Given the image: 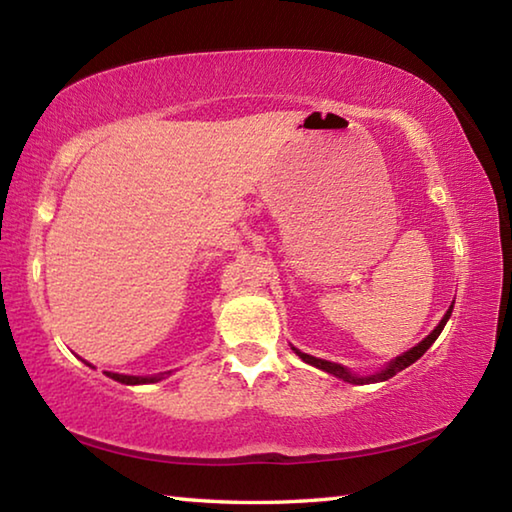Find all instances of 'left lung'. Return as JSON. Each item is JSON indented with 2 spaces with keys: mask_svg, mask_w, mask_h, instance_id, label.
I'll use <instances>...</instances> for the list:
<instances>
[{
  "mask_svg": "<svg viewBox=\"0 0 512 512\" xmlns=\"http://www.w3.org/2000/svg\"><path fill=\"white\" fill-rule=\"evenodd\" d=\"M452 309H454V305L447 309V314L443 316V320H440L438 327L433 329V332L427 336V339L420 341V343L415 345V348H411L409 352H404V354H400V357H397V359H393L391 363H388V366H386L384 370H379V372H375V375H368V377H357V375H352V372H350L348 368H343L341 363H332V361H325V359H316V357H311V354H305V352H300V350H296V348H293V352H296L302 361L309 363V366H316V368H320V370L329 372V375L339 377V379H343V381H350V384H375V381H386V379H391L393 375H397V372L404 370V368H409L411 363L418 361V359L422 357V354L431 348L433 341L438 339L440 332H443V327L447 325L449 316H452Z\"/></svg>",
  "mask_w": 512,
  "mask_h": 512,
  "instance_id": "1",
  "label": "left lung"
}]
</instances>
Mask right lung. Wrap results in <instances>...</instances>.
Here are the masks:
<instances>
[{"label":"right lung","mask_w":512,"mask_h":512,"mask_svg":"<svg viewBox=\"0 0 512 512\" xmlns=\"http://www.w3.org/2000/svg\"><path fill=\"white\" fill-rule=\"evenodd\" d=\"M110 379L119 381V384H128V386H137V384H155V381L164 379V375H169V372H160V375H153V377H135V375H119V372H106Z\"/></svg>","instance_id":"1"}]
</instances>
